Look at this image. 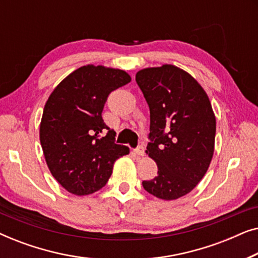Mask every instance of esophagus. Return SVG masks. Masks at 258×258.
I'll use <instances>...</instances> for the list:
<instances>
[{"label": "esophagus", "mask_w": 258, "mask_h": 258, "mask_svg": "<svg viewBox=\"0 0 258 258\" xmlns=\"http://www.w3.org/2000/svg\"><path fill=\"white\" fill-rule=\"evenodd\" d=\"M135 153L139 155V156H144V147H142V146L137 147L135 149Z\"/></svg>", "instance_id": "obj_1"}]
</instances>
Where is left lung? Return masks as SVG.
I'll list each match as a JSON object with an SVG mask.
<instances>
[{"instance_id": "left-lung-1", "label": "left lung", "mask_w": 258, "mask_h": 258, "mask_svg": "<svg viewBox=\"0 0 258 258\" xmlns=\"http://www.w3.org/2000/svg\"><path fill=\"white\" fill-rule=\"evenodd\" d=\"M136 82L150 109L151 142L146 153L158 168L156 177L142 182L143 188L160 200H177L195 188L213 160V107L202 86L176 66L141 69Z\"/></svg>"}]
</instances>
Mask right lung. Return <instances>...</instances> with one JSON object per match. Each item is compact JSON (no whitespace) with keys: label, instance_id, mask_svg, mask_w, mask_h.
<instances>
[{"label":"right lung","instance_id":"obj_1","mask_svg":"<svg viewBox=\"0 0 258 258\" xmlns=\"http://www.w3.org/2000/svg\"><path fill=\"white\" fill-rule=\"evenodd\" d=\"M130 81L124 70L87 64L63 79L45 102L42 150L51 175L70 194L86 196L103 188L116 160L129 154L114 142L102 111L108 95Z\"/></svg>","mask_w":258,"mask_h":258}]
</instances>
